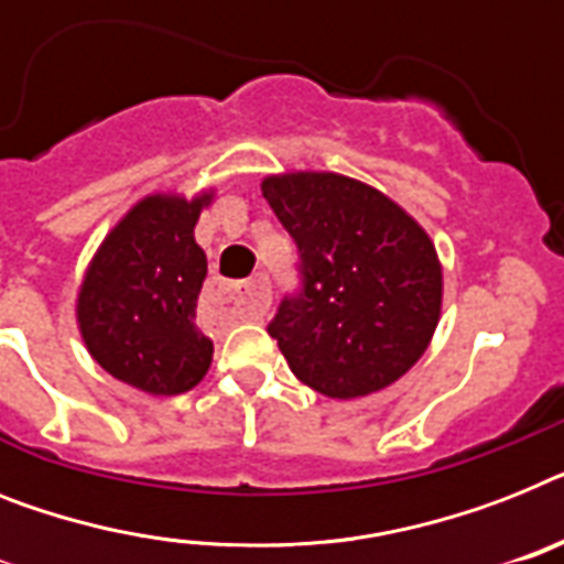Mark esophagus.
<instances>
[{
  "instance_id": "1",
  "label": "esophagus",
  "mask_w": 564,
  "mask_h": 564,
  "mask_svg": "<svg viewBox=\"0 0 564 564\" xmlns=\"http://www.w3.org/2000/svg\"><path fill=\"white\" fill-rule=\"evenodd\" d=\"M272 304V290H269V274L258 272L246 283L219 281L210 286L208 306L219 318H260Z\"/></svg>"
}]
</instances>
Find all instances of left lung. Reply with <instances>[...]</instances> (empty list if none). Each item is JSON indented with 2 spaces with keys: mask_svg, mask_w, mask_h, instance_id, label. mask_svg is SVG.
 Returning <instances> with one entry per match:
<instances>
[{
  "mask_svg": "<svg viewBox=\"0 0 564 564\" xmlns=\"http://www.w3.org/2000/svg\"><path fill=\"white\" fill-rule=\"evenodd\" d=\"M260 187L301 254V290L269 324L292 373L333 400L368 397L409 373L443 304L441 260L423 226L338 173H283Z\"/></svg>",
  "mask_w": 564,
  "mask_h": 564,
  "instance_id": "left-lung-1",
  "label": "left lung"
}]
</instances>
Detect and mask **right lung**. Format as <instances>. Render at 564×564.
Returning a JSON list of instances; mask_svg holds the SVG:
<instances>
[{
	"mask_svg": "<svg viewBox=\"0 0 564 564\" xmlns=\"http://www.w3.org/2000/svg\"><path fill=\"white\" fill-rule=\"evenodd\" d=\"M210 196H144L100 242L77 292L91 359L153 397L191 391L210 368L214 345L196 327L208 260L194 240Z\"/></svg>",
	"mask_w": 564,
	"mask_h": 564,
	"instance_id": "add662e5",
	"label": "right lung"
}]
</instances>
